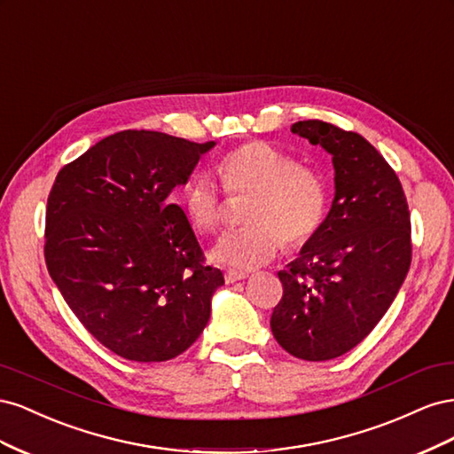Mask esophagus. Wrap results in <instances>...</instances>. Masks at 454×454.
I'll list each match as a JSON object with an SVG mask.
<instances>
[{"label": "esophagus", "mask_w": 454, "mask_h": 454, "mask_svg": "<svg viewBox=\"0 0 454 454\" xmlns=\"http://www.w3.org/2000/svg\"><path fill=\"white\" fill-rule=\"evenodd\" d=\"M246 277H248V272H242V270H225V282H227V284L244 280Z\"/></svg>", "instance_id": "34e87169"}]
</instances>
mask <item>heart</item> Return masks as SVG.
<instances>
[{"label":"heart","mask_w":454,"mask_h":454,"mask_svg":"<svg viewBox=\"0 0 454 454\" xmlns=\"http://www.w3.org/2000/svg\"><path fill=\"white\" fill-rule=\"evenodd\" d=\"M217 174L232 197L252 195L246 222L215 242L212 259L232 269L263 267L282 246L303 248L320 231L329 189L320 168L297 162L287 151L263 140L237 145L217 162ZM223 193L210 174L197 172L184 189V208L199 232H215L223 223Z\"/></svg>","instance_id":"1"}]
</instances>
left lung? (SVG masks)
I'll use <instances>...</instances> for the list:
<instances>
[{
	"instance_id": "8db88e82",
	"label": "left lung",
	"mask_w": 454,
	"mask_h": 454,
	"mask_svg": "<svg viewBox=\"0 0 454 454\" xmlns=\"http://www.w3.org/2000/svg\"><path fill=\"white\" fill-rule=\"evenodd\" d=\"M292 132L333 157L335 199L320 231L278 272L270 316L278 345L325 362L362 342L395 299L411 267V217L400 180L358 132L318 119Z\"/></svg>"
}]
</instances>
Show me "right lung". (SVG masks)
Returning <instances> with one entry per match:
<instances>
[{
	"mask_svg": "<svg viewBox=\"0 0 454 454\" xmlns=\"http://www.w3.org/2000/svg\"><path fill=\"white\" fill-rule=\"evenodd\" d=\"M214 145L122 130L66 164L52 184L49 274L87 332L121 358L172 360L210 320L223 274L204 263L193 229L168 195Z\"/></svg>",
	"mask_w": 454,
	"mask_h": 454,
	"instance_id": "obj_1",
	"label": "right lung"
}]
</instances>
